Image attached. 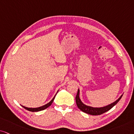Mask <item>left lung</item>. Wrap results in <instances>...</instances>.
Listing matches in <instances>:
<instances>
[{
	"mask_svg": "<svg viewBox=\"0 0 134 134\" xmlns=\"http://www.w3.org/2000/svg\"><path fill=\"white\" fill-rule=\"evenodd\" d=\"M122 96V95L120 96L118 100H115V102H114L113 103H111L110 104L107 105L106 106L102 107H92L88 106V105L84 104L82 103L80 98V90L78 89L76 96V105L77 107H78L81 110H82V112H84V113L86 114H90V115H97L102 114L108 111V110H109L110 109L113 108V107L114 106V105L116 104L119 101L120 99H121Z\"/></svg>",
	"mask_w": 134,
	"mask_h": 134,
	"instance_id": "obj_1",
	"label": "left lung"
}]
</instances>
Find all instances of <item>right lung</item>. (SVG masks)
I'll use <instances>...</instances> for the list:
<instances>
[{"instance_id": "1", "label": "right lung", "mask_w": 134, "mask_h": 134, "mask_svg": "<svg viewBox=\"0 0 134 134\" xmlns=\"http://www.w3.org/2000/svg\"><path fill=\"white\" fill-rule=\"evenodd\" d=\"M56 96V95H55ZM55 96H54L53 98L52 99V100H51L50 102H49L48 103H47V104L44 105H42V106L41 107H37V108H30V107H25L24 105H21L25 109H27L28 110H29V111H31V112H38V111H40V110H43L44 109H47V107H48L49 106H50L51 105H52V104L53 103V102L54 100V97H55Z\"/></svg>"}]
</instances>
